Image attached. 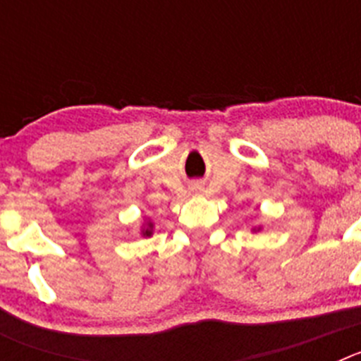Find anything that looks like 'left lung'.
<instances>
[{"label":"left lung","mask_w":361,"mask_h":361,"mask_svg":"<svg viewBox=\"0 0 361 361\" xmlns=\"http://www.w3.org/2000/svg\"><path fill=\"white\" fill-rule=\"evenodd\" d=\"M260 229H262V228H255V229H253V231H260Z\"/></svg>","instance_id":"1"}]
</instances>
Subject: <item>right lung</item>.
Here are the masks:
<instances>
[{"label": "right lung", "mask_w": 361, "mask_h": 361, "mask_svg": "<svg viewBox=\"0 0 361 361\" xmlns=\"http://www.w3.org/2000/svg\"><path fill=\"white\" fill-rule=\"evenodd\" d=\"M153 235V222L149 216H142V226H141V237H152Z\"/></svg>", "instance_id": "add662e5"}]
</instances>
